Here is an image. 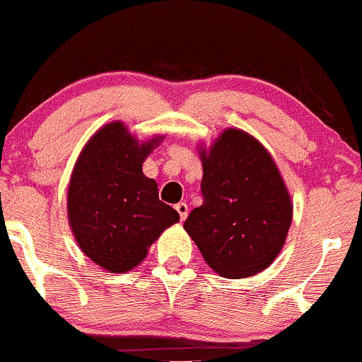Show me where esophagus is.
I'll use <instances>...</instances> for the list:
<instances>
[{"instance_id": "esophagus-1", "label": "esophagus", "mask_w": 362, "mask_h": 362, "mask_svg": "<svg viewBox=\"0 0 362 362\" xmlns=\"http://www.w3.org/2000/svg\"><path fill=\"white\" fill-rule=\"evenodd\" d=\"M175 209H177L178 216H180V221H184L185 218H187V214H189V206L185 204V202H178V204H175Z\"/></svg>"}]
</instances>
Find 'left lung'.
I'll use <instances>...</instances> for the list:
<instances>
[{
  "instance_id": "obj_1",
  "label": "left lung",
  "mask_w": 362,
  "mask_h": 362,
  "mask_svg": "<svg viewBox=\"0 0 362 362\" xmlns=\"http://www.w3.org/2000/svg\"><path fill=\"white\" fill-rule=\"evenodd\" d=\"M202 204L185 220V232L218 275L245 278L275 261L292 223L291 194L261 142L226 129L201 148Z\"/></svg>"
}]
</instances>
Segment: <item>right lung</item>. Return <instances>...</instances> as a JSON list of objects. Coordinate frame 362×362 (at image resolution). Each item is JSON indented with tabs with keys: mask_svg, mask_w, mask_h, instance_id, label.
I'll list each match as a JSON object with an SVG mask.
<instances>
[{
	"mask_svg": "<svg viewBox=\"0 0 362 362\" xmlns=\"http://www.w3.org/2000/svg\"><path fill=\"white\" fill-rule=\"evenodd\" d=\"M161 136L139 142L122 122L99 129L71 172L69 221L78 247L111 273H125L148 256L161 232L180 220L158 197L142 163Z\"/></svg>",
	"mask_w": 362,
	"mask_h": 362,
	"instance_id": "right-lung-1",
	"label": "right lung"
}]
</instances>
